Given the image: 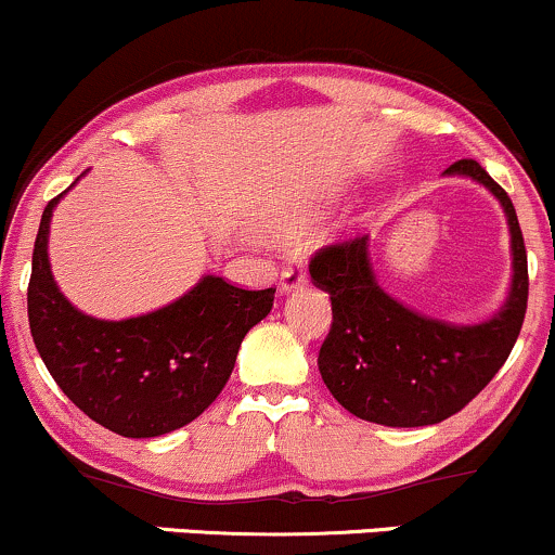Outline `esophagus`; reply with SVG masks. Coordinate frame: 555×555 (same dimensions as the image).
<instances>
[{
    "mask_svg": "<svg viewBox=\"0 0 555 555\" xmlns=\"http://www.w3.org/2000/svg\"><path fill=\"white\" fill-rule=\"evenodd\" d=\"M306 283H309V272H306V267L298 262V259H293V262L285 264L283 272H280V291L283 293L304 288Z\"/></svg>",
    "mask_w": 555,
    "mask_h": 555,
    "instance_id": "1",
    "label": "esophagus"
}]
</instances>
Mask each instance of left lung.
I'll list each match as a JSON object with an SVG mask.
<instances>
[{
	"instance_id": "obj_1",
	"label": "left lung",
	"mask_w": 555,
	"mask_h": 555,
	"mask_svg": "<svg viewBox=\"0 0 555 555\" xmlns=\"http://www.w3.org/2000/svg\"><path fill=\"white\" fill-rule=\"evenodd\" d=\"M447 173L470 176L504 205L512 231L509 301L475 327L426 319L389 298L369 262V236L332 241L311 254L309 272L330 293L332 324L319 348V374L345 410L382 426H434L460 413L509 358L527 311V251L509 194L478 160L462 158Z\"/></svg>"
}]
</instances>
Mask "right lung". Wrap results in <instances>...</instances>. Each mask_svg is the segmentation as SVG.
Listing matches in <instances>:
<instances>
[{"mask_svg":"<svg viewBox=\"0 0 555 555\" xmlns=\"http://www.w3.org/2000/svg\"><path fill=\"white\" fill-rule=\"evenodd\" d=\"M59 197L46 205L33 246L28 322L38 356L59 389L108 431L150 439L186 426L223 392L241 340L270 314L275 288L244 291L207 275L153 314L85 317L49 270L46 236Z\"/></svg>","mask_w":555,"mask_h":555,"instance_id":"obj_1","label":"right lung"}]
</instances>
